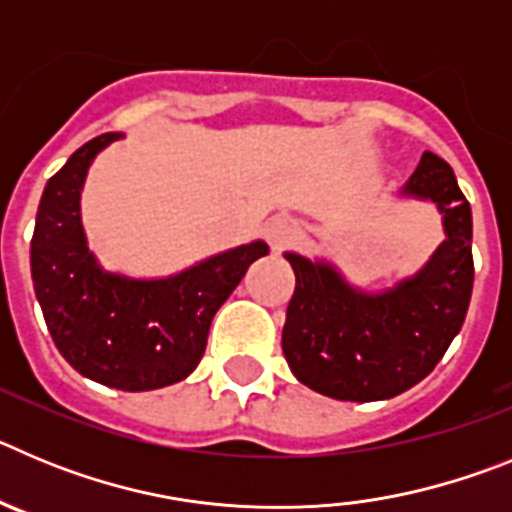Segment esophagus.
Returning <instances> with one entry per match:
<instances>
[{"label":"esophagus","mask_w":512,"mask_h":512,"mask_svg":"<svg viewBox=\"0 0 512 512\" xmlns=\"http://www.w3.org/2000/svg\"><path fill=\"white\" fill-rule=\"evenodd\" d=\"M266 238L274 248H284L297 238V223L292 217H274L266 225Z\"/></svg>","instance_id":"esophagus-1"}]
</instances>
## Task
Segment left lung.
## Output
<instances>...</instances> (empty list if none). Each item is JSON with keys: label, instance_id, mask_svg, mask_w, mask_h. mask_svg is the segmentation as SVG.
<instances>
[{"label": "left lung", "instance_id": "left-lung-1", "mask_svg": "<svg viewBox=\"0 0 512 512\" xmlns=\"http://www.w3.org/2000/svg\"><path fill=\"white\" fill-rule=\"evenodd\" d=\"M402 194L431 200L446 241L387 292L351 287L325 261L284 253L295 269L282 351L289 369L333 400H390L433 372L467 318L474 284L472 210L451 166L425 151Z\"/></svg>", "mask_w": 512, "mask_h": 512}]
</instances>
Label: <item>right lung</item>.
Returning <instances> with one entry per match:
<instances>
[{
	"mask_svg": "<svg viewBox=\"0 0 512 512\" xmlns=\"http://www.w3.org/2000/svg\"><path fill=\"white\" fill-rule=\"evenodd\" d=\"M122 133L89 140L48 179L30 241L35 297L61 356L87 379L122 392L182 382L197 369L215 312L264 241L230 248L166 279H130L99 266L81 228L79 197L94 156Z\"/></svg>",
	"mask_w": 512,
	"mask_h": 512,
	"instance_id": "obj_1",
	"label": "right lung"
}]
</instances>
